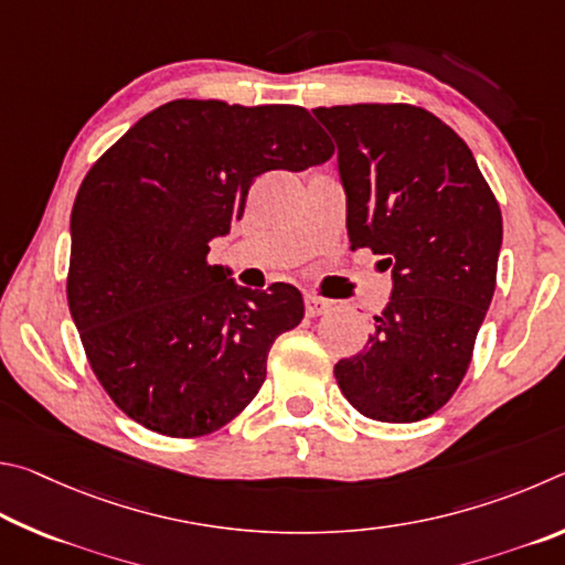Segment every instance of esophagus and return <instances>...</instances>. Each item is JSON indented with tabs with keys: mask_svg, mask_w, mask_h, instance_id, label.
Masks as SVG:
<instances>
[{
	"mask_svg": "<svg viewBox=\"0 0 565 565\" xmlns=\"http://www.w3.org/2000/svg\"><path fill=\"white\" fill-rule=\"evenodd\" d=\"M330 308V300H322L318 295H305V315H308V318H318V315H324Z\"/></svg>",
	"mask_w": 565,
	"mask_h": 565,
	"instance_id": "1",
	"label": "esophagus"
}]
</instances>
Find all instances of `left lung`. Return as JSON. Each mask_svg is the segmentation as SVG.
<instances>
[{"label": "left lung", "mask_w": 565, "mask_h": 565, "mask_svg": "<svg viewBox=\"0 0 565 565\" xmlns=\"http://www.w3.org/2000/svg\"><path fill=\"white\" fill-rule=\"evenodd\" d=\"M338 143L352 250L392 270L367 348L334 364L364 417L409 424L459 390L497 290L501 207L463 138L427 108H315Z\"/></svg>", "instance_id": "left-lung-1"}]
</instances>
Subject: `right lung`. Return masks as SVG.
<instances>
[{"label":"right lung","instance_id":"1","mask_svg":"<svg viewBox=\"0 0 565 565\" xmlns=\"http://www.w3.org/2000/svg\"><path fill=\"white\" fill-rule=\"evenodd\" d=\"M334 146L308 108L175 98L98 158L72 211L66 300L86 360L126 417L173 439L235 419L298 328V288L247 290L207 263L267 171H305Z\"/></svg>","mask_w":565,"mask_h":565}]
</instances>
